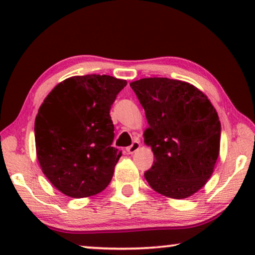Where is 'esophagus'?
I'll list each match as a JSON object with an SVG mask.
<instances>
[{
	"instance_id": "esophagus-1",
	"label": "esophagus",
	"mask_w": 255,
	"mask_h": 255,
	"mask_svg": "<svg viewBox=\"0 0 255 255\" xmlns=\"http://www.w3.org/2000/svg\"><path fill=\"white\" fill-rule=\"evenodd\" d=\"M139 147H140V142L139 141H133L132 142L131 146H128V147L127 148V151L128 154H133V153H135L139 149Z\"/></svg>"
}]
</instances>
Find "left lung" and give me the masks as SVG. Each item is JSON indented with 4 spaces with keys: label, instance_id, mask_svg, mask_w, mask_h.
<instances>
[{
    "label": "left lung",
    "instance_id": "8db88e82",
    "mask_svg": "<svg viewBox=\"0 0 255 255\" xmlns=\"http://www.w3.org/2000/svg\"><path fill=\"white\" fill-rule=\"evenodd\" d=\"M130 86L145 110L144 141L155 158L146 181L163 196H191L210 179L219 155L217 111L207 95L180 80L147 78Z\"/></svg>",
    "mask_w": 255,
    "mask_h": 255
}]
</instances>
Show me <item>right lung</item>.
Here are the masks:
<instances>
[{
  "label": "right lung",
  "mask_w": 255,
  "mask_h": 255,
  "mask_svg": "<svg viewBox=\"0 0 255 255\" xmlns=\"http://www.w3.org/2000/svg\"><path fill=\"white\" fill-rule=\"evenodd\" d=\"M125 80L72 76L54 87L34 121L37 158L45 176L73 198L93 196L110 183L122 152L113 147L110 109Z\"/></svg>",
  "instance_id": "add662e5"
}]
</instances>
